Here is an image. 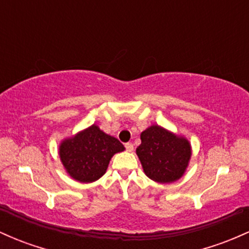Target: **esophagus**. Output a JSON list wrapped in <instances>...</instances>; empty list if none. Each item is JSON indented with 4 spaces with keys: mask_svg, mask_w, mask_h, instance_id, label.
Segmentation results:
<instances>
[{
    "mask_svg": "<svg viewBox=\"0 0 249 249\" xmlns=\"http://www.w3.org/2000/svg\"><path fill=\"white\" fill-rule=\"evenodd\" d=\"M125 148H126V151H128V152H132L133 144L132 142H126V144H125Z\"/></svg>",
    "mask_w": 249,
    "mask_h": 249,
    "instance_id": "esophagus-1",
    "label": "esophagus"
}]
</instances>
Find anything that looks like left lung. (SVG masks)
I'll list each match as a JSON object with an SVG mask.
<instances>
[{
	"label": "left lung",
	"mask_w": 249,
	"mask_h": 249,
	"mask_svg": "<svg viewBox=\"0 0 249 249\" xmlns=\"http://www.w3.org/2000/svg\"><path fill=\"white\" fill-rule=\"evenodd\" d=\"M141 139L136 152L148 178L162 184L181 178L191 158V146L186 139L158 125L142 132Z\"/></svg>",
	"instance_id": "8db88e82"
}]
</instances>
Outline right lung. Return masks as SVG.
<instances>
[{
	"label": "right lung",
	"mask_w": 249,
	"mask_h": 249,
	"mask_svg": "<svg viewBox=\"0 0 249 249\" xmlns=\"http://www.w3.org/2000/svg\"><path fill=\"white\" fill-rule=\"evenodd\" d=\"M124 151L118 139L92 125L59 146V157L73 179L92 182L105 173L112 156Z\"/></svg>",
	"instance_id": "add662e5"
}]
</instances>
